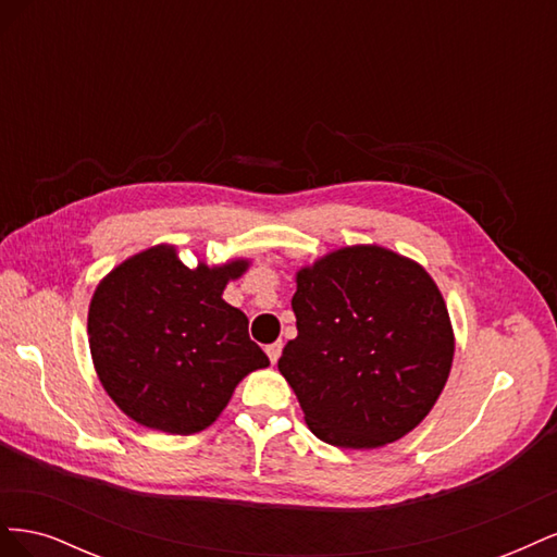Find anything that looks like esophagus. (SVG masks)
<instances>
[{
	"instance_id": "obj_1",
	"label": "esophagus",
	"mask_w": 557,
	"mask_h": 557,
	"mask_svg": "<svg viewBox=\"0 0 557 557\" xmlns=\"http://www.w3.org/2000/svg\"><path fill=\"white\" fill-rule=\"evenodd\" d=\"M281 350H283V344H281V342H276V344H269V346H267V356H269V360H272V364H276V362H278V358H281Z\"/></svg>"
}]
</instances>
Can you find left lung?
I'll return each mask as SVG.
<instances>
[{"mask_svg": "<svg viewBox=\"0 0 557 557\" xmlns=\"http://www.w3.org/2000/svg\"><path fill=\"white\" fill-rule=\"evenodd\" d=\"M297 336L278 372L309 430L339 448L401 440L440 399L453 364L446 301L418 262L346 246L297 272Z\"/></svg>", "mask_w": 557, "mask_h": 557, "instance_id": "8db88e82", "label": "left lung"}]
</instances>
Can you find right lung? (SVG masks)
Masks as SVG:
<instances>
[{
	"instance_id": "1",
	"label": "right lung",
	"mask_w": 557,
	"mask_h": 557,
	"mask_svg": "<svg viewBox=\"0 0 557 557\" xmlns=\"http://www.w3.org/2000/svg\"><path fill=\"white\" fill-rule=\"evenodd\" d=\"M248 260L185 267L174 246L137 252L109 272L90 301L97 376L134 423L195 434L221 416L244 376L269 364L248 318L223 299Z\"/></svg>"
}]
</instances>
